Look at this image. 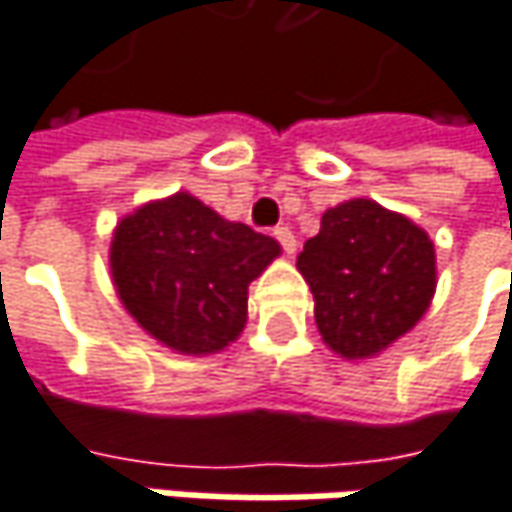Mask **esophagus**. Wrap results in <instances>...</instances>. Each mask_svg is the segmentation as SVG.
Masks as SVG:
<instances>
[{"label": "esophagus", "mask_w": 512, "mask_h": 512, "mask_svg": "<svg viewBox=\"0 0 512 512\" xmlns=\"http://www.w3.org/2000/svg\"><path fill=\"white\" fill-rule=\"evenodd\" d=\"M274 238L282 244V250H285L288 256H294V253H297V236H294V230H291V227H276Z\"/></svg>", "instance_id": "34e87169"}]
</instances>
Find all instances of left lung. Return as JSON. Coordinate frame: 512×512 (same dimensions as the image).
Here are the masks:
<instances>
[{"label": "left lung", "instance_id": "obj_1", "mask_svg": "<svg viewBox=\"0 0 512 512\" xmlns=\"http://www.w3.org/2000/svg\"><path fill=\"white\" fill-rule=\"evenodd\" d=\"M297 268L314 294L323 344L347 361L373 358L411 332L437 288L428 233L367 198L326 209Z\"/></svg>", "mask_w": 512, "mask_h": 512}]
</instances>
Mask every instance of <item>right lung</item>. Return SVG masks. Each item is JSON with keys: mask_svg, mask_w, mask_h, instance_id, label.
I'll return each instance as SVG.
<instances>
[{"mask_svg": "<svg viewBox=\"0 0 512 512\" xmlns=\"http://www.w3.org/2000/svg\"><path fill=\"white\" fill-rule=\"evenodd\" d=\"M279 256L271 236L177 192L133 209L110 241V274L128 314L165 347L212 355L247 323V288Z\"/></svg>", "mask_w": 512, "mask_h": 512, "instance_id": "add662e5", "label": "right lung"}]
</instances>
